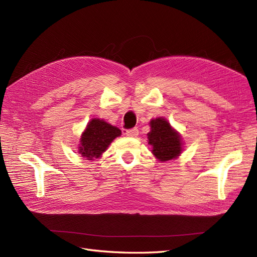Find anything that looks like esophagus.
Returning a JSON list of instances; mask_svg holds the SVG:
<instances>
[{"label": "esophagus", "instance_id": "esophagus-1", "mask_svg": "<svg viewBox=\"0 0 257 257\" xmlns=\"http://www.w3.org/2000/svg\"><path fill=\"white\" fill-rule=\"evenodd\" d=\"M125 134H126V136H128V137H137L138 134H139V131H138L136 127H134V128L127 130Z\"/></svg>", "mask_w": 257, "mask_h": 257}]
</instances>
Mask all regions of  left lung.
<instances>
[{
    "mask_svg": "<svg viewBox=\"0 0 257 257\" xmlns=\"http://www.w3.org/2000/svg\"><path fill=\"white\" fill-rule=\"evenodd\" d=\"M150 132L148 133V144L151 152L160 162L176 160L183 151L182 136L165 118H155L150 121Z\"/></svg>",
    "mask_w": 257,
    "mask_h": 257,
    "instance_id": "8db88e82",
    "label": "left lung"
}]
</instances>
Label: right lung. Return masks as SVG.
I'll return each mask as SVG.
<instances>
[{
	"mask_svg": "<svg viewBox=\"0 0 257 257\" xmlns=\"http://www.w3.org/2000/svg\"><path fill=\"white\" fill-rule=\"evenodd\" d=\"M121 130L103 119H91L80 136L78 153L85 160L93 161L102 157L113 139L121 136Z\"/></svg>",
	"mask_w": 257,
	"mask_h": 257,
	"instance_id": "add662e5",
	"label": "right lung"
}]
</instances>
